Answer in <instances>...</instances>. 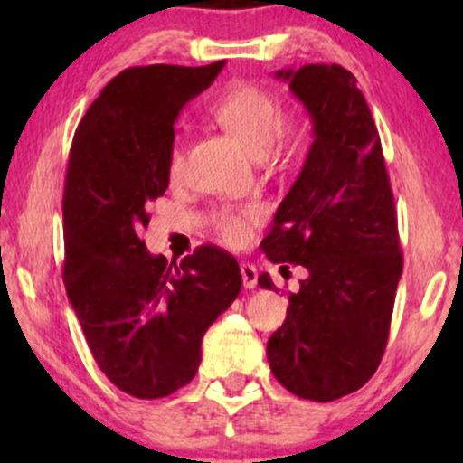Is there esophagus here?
Masks as SVG:
<instances>
[{
  "instance_id": "esophagus-1",
  "label": "esophagus",
  "mask_w": 463,
  "mask_h": 463,
  "mask_svg": "<svg viewBox=\"0 0 463 463\" xmlns=\"http://www.w3.org/2000/svg\"><path fill=\"white\" fill-rule=\"evenodd\" d=\"M240 274H242V282H244V288H255L257 287V269L255 265L250 263H242L240 265Z\"/></svg>"
}]
</instances>
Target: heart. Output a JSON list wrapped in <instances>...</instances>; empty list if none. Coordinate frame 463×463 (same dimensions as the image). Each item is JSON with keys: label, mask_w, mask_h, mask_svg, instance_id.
<instances>
[{"label": "heart", "mask_w": 463, "mask_h": 463, "mask_svg": "<svg viewBox=\"0 0 463 463\" xmlns=\"http://www.w3.org/2000/svg\"><path fill=\"white\" fill-rule=\"evenodd\" d=\"M213 118L227 132H232L255 160H263L271 149L282 145H297L303 128L297 119H284L282 107L276 94L250 81H236L213 105ZM185 166V154L179 143L173 145L168 156V173L173 179L181 176ZM255 211L223 213L217 230L227 244H242L250 236Z\"/></svg>", "instance_id": "1"}]
</instances>
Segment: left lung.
Listing matches in <instances>:
<instances>
[{
  "label": "left lung",
  "instance_id": "obj_1",
  "mask_svg": "<svg viewBox=\"0 0 463 463\" xmlns=\"http://www.w3.org/2000/svg\"><path fill=\"white\" fill-rule=\"evenodd\" d=\"M274 78L306 107L314 143L261 242L271 263L307 269L268 341V363L295 396L328 402L363 388L388 344L402 274L394 195L371 109L347 69L320 62ZM259 287L278 290L269 274Z\"/></svg>",
  "mask_w": 463,
  "mask_h": 463
}]
</instances>
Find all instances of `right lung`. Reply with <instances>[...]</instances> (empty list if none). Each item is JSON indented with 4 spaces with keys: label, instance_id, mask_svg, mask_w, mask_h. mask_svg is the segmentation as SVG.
Listing matches in <instances>:
<instances>
[{
    "label": "right lung",
    "instance_id": "obj_1",
    "mask_svg": "<svg viewBox=\"0 0 463 463\" xmlns=\"http://www.w3.org/2000/svg\"><path fill=\"white\" fill-rule=\"evenodd\" d=\"M223 67L126 69L88 107L69 151L67 295L99 369L135 398L192 382L202 337L242 288L238 261L217 246L175 263L141 240L147 206L168 187L176 118Z\"/></svg>",
    "mask_w": 463,
    "mask_h": 463
}]
</instances>
